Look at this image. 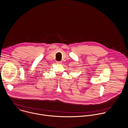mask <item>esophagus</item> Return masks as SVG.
Instances as JSON below:
<instances>
[{
  "mask_svg": "<svg viewBox=\"0 0 128 128\" xmlns=\"http://www.w3.org/2000/svg\"><path fill=\"white\" fill-rule=\"evenodd\" d=\"M56 63L57 64H61L62 63V62H61V61H57V62H56Z\"/></svg>",
  "mask_w": 128,
  "mask_h": 128,
  "instance_id": "obj_1",
  "label": "esophagus"
}]
</instances>
